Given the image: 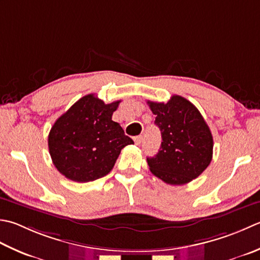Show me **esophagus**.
I'll use <instances>...</instances> for the list:
<instances>
[{
    "label": "esophagus",
    "instance_id": "34e87169",
    "mask_svg": "<svg viewBox=\"0 0 260 260\" xmlns=\"http://www.w3.org/2000/svg\"><path fill=\"white\" fill-rule=\"evenodd\" d=\"M142 141H143V136H142V135H139V136H135L134 137V142H135L136 145H141Z\"/></svg>",
    "mask_w": 260,
    "mask_h": 260
}]
</instances>
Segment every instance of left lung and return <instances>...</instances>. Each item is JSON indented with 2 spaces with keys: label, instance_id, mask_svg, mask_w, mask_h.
<instances>
[{
  "label": "left lung",
  "instance_id": "obj_1",
  "mask_svg": "<svg viewBox=\"0 0 260 260\" xmlns=\"http://www.w3.org/2000/svg\"><path fill=\"white\" fill-rule=\"evenodd\" d=\"M161 132L159 152L147 157L155 177L169 185H185L195 179L212 161L213 136L200 111L190 101L172 95L165 103L147 101Z\"/></svg>",
  "mask_w": 260,
  "mask_h": 260
}]
</instances>
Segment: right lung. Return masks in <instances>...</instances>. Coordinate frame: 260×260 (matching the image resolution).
<instances>
[{"label":"right lung","mask_w":260,"mask_h":260,"mask_svg":"<svg viewBox=\"0 0 260 260\" xmlns=\"http://www.w3.org/2000/svg\"><path fill=\"white\" fill-rule=\"evenodd\" d=\"M119 103L106 105L86 94L55 121L48 135L49 154L68 179L88 182L108 175L121 149L134 144L111 119Z\"/></svg>","instance_id":"right-lung-1"}]
</instances>
